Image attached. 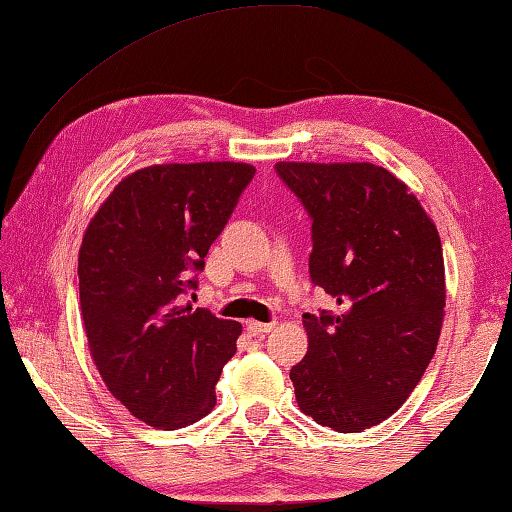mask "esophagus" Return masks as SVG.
<instances>
[{
    "label": "esophagus",
    "instance_id": "34e87169",
    "mask_svg": "<svg viewBox=\"0 0 512 512\" xmlns=\"http://www.w3.org/2000/svg\"><path fill=\"white\" fill-rule=\"evenodd\" d=\"M246 328H248V332L250 335H266V332H271L273 330V323H262V321H248L246 323Z\"/></svg>",
    "mask_w": 512,
    "mask_h": 512
}]
</instances>
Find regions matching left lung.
<instances>
[{"label": "left lung", "instance_id": "1", "mask_svg": "<svg viewBox=\"0 0 512 512\" xmlns=\"http://www.w3.org/2000/svg\"><path fill=\"white\" fill-rule=\"evenodd\" d=\"M312 218L310 278L337 310L303 314L307 355L289 371L316 424L360 433L392 417L433 360L444 257L415 193L376 164L278 161Z\"/></svg>", "mask_w": 512, "mask_h": 512}]
</instances>
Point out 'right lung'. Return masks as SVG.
I'll return each mask as SVG.
<instances>
[{
    "instance_id": "obj_1",
    "label": "right lung",
    "mask_w": 512,
    "mask_h": 512,
    "mask_svg": "<svg viewBox=\"0 0 512 512\" xmlns=\"http://www.w3.org/2000/svg\"><path fill=\"white\" fill-rule=\"evenodd\" d=\"M253 175L234 161L141 168L86 227L77 273L91 358L109 392L148 426L196 424L216 405L241 323L184 300Z\"/></svg>"
}]
</instances>
